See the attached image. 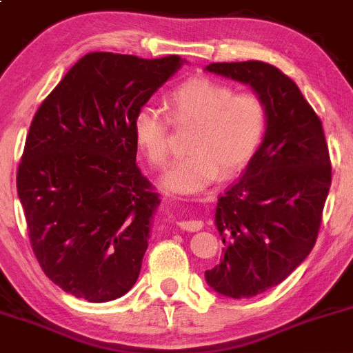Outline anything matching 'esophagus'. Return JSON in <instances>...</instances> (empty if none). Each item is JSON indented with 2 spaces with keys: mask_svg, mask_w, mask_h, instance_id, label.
Masks as SVG:
<instances>
[{
  "mask_svg": "<svg viewBox=\"0 0 353 353\" xmlns=\"http://www.w3.org/2000/svg\"><path fill=\"white\" fill-rule=\"evenodd\" d=\"M177 225H179V229L188 230V232H196V230L203 229L201 220H181Z\"/></svg>",
  "mask_w": 353,
  "mask_h": 353,
  "instance_id": "34e87169",
  "label": "esophagus"
}]
</instances>
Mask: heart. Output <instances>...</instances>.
I'll list each match as a JSON object with an SVG mask.
<instances>
[{
  "label": "heart",
  "mask_w": 353,
  "mask_h": 353,
  "mask_svg": "<svg viewBox=\"0 0 353 353\" xmlns=\"http://www.w3.org/2000/svg\"><path fill=\"white\" fill-rule=\"evenodd\" d=\"M170 121L194 124L191 154L169 163L160 186L170 193L194 194L208 188L222 169L237 172L258 150L266 130V108L254 94H236L208 78H191L165 97ZM169 117L154 105H141L133 117V140L152 165L169 155Z\"/></svg>",
  "instance_id": "heart-1"
}]
</instances>
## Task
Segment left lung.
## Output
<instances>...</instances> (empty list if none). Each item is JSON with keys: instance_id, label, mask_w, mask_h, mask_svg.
<instances>
[{"instance_id": "left-lung-1", "label": "left lung", "mask_w": 353, "mask_h": 353, "mask_svg": "<svg viewBox=\"0 0 353 353\" xmlns=\"http://www.w3.org/2000/svg\"><path fill=\"white\" fill-rule=\"evenodd\" d=\"M205 70L249 85L266 108L261 145L216 203L225 248L205 272L219 294L254 297L282 283L314 248L331 186L328 145L318 114L279 68L243 61Z\"/></svg>"}]
</instances>
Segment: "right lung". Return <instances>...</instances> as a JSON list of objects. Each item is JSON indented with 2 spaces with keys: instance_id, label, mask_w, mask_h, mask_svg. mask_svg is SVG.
Returning <instances> with one entry per match:
<instances>
[{
  "instance_id": "1",
  "label": "right lung",
  "mask_w": 353,
  "mask_h": 353,
  "mask_svg": "<svg viewBox=\"0 0 353 353\" xmlns=\"http://www.w3.org/2000/svg\"><path fill=\"white\" fill-rule=\"evenodd\" d=\"M186 63L90 52L32 119L17 191L49 280L109 302L138 280L159 194L137 165L133 117Z\"/></svg>"
}]
</instances>
